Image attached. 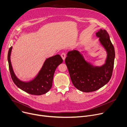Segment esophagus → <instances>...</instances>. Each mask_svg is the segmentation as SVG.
I'll list each match as a JSON object with an SVG mask.
<instances>
[{
    "label": "esophagus",
    "instance_id": "34e87169",
    "mask_svg": "<svg viewBox=\"0 0 127 127\" xmlns=\"http://www.w3.org/2000/svg\"><path fill=\"white\" fill-rule=\"evenodd\" d=\"M61 57H62L63 60L64 61V60H65V57H66V55H65V54L64 53H63L61 54Z\"/></svg>",
    "mask_w": 127,
    "mask_h": 127
}]
</instances>
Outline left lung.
<instances>
[{
    "label": "left lung",
    "mask_w": 127,
    "mask_h": 127,
    "mask_svg": "<svg viewBox=\"0 0 127 127\" xmlns=\"http://www.w3.org/2000/svg\"><path fill=\"white\" fill-rule=\"evenodd\" d=\"M95 34L107 53L104 64L93 65L76 50L68 52L65 60L73 85L78 90L85 93L95 91L108 83L111 77L114 66L115 51L109 34L106 30L102 29Z\"/></svg>",
    "instance_id": "8db88e82"
}]
</instances>
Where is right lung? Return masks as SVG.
Instances as JSON below:
<instances>
[{
	"mask_svg": "<svg viewBox=\"0 0 127 127\" xmlns=\"http://www.w3.org/2000/svg\"><path fill=\"white\" fill-rule=\"evenodd\" d=\"M12 47L9 49L7 60L12 79L14 83L22 91L32 95H42L47 93L52 85L53 76L56 67L63 62L62 58L57 54L46 60L41 69L33 79L27 82L22 81L16 76L11 62Z\"/></svg>",
	"mask_w": 127,
	"mask_h": 127,
	"instance_id": "obj_1",
	"label": "right lung"
}]
</instances>
